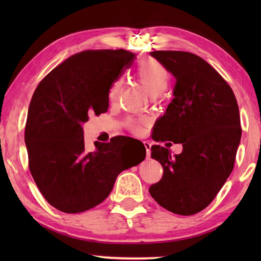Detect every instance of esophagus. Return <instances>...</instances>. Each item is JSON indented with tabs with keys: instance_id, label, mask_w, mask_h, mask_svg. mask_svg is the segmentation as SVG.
<instances>
[{
	"instance_id": "34e87169",
	"label": "esophagus",
	"mask_w": 261,
	"mask_h": 261,
	"mask_svg": "<svg viewBox=\"0 0 261 261\" xmlns=\"http://www.w3.org/2000/svg\"><path fill=\"white\" fill-rule=\"evenodd\" d=\"M143 146L146 148V153L147 157H150V149H151V145L148 141H143Z\"/></svg>"
}]
</instances>
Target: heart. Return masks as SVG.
<instances>
[{
  "label": "heart",
  "mask_w": 261,
  "mask_h": 261,
  "mask_svg": "<svg viewBox=\"0 0 261 261\" xmlns=\"http://www.w3.org/2000/svg\"><path fill=\"white\" fill-rule=\"evenodd\" d=\"M136 74L141 85L145 87V90L150 95H159L160 93H163L166 90V87L168 86L170 81L168 69L157 59L153 58L143 59L142 62H140L137 67ZM119 88V83H115L110 88L109 98L111 101H113L118 95ZM143 123H145L143 120L129 119L126 121V126L134 134H140L143 129Z\"/></svg>",
  "instance_id": "heart-1"
}]
</instances>
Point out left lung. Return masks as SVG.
Masks as SVG:
<instances>
[{"mask_svg":"<svg viewBox=\"0 0 261 261\" xmlns=\"http://www.w3.org/2000/svg\"><path fill=\"white\" fill-rule=\"evenodd\" d=\"M150 54L176 77L174 98L157 121L153 140L181 143L182 151L173 156L168 148L151 147L164 174L149 193L170 212L193 215L208 206L234 167L242 132L239 108L230 85L197 55Z\"/></svg>","mask_w":261,"mask_h":261,"instance_id":"8db88e82","label":"left lung"}]
</instances>
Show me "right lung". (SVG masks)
I'll use <instances>...</instances> for the list:
<instances>
[{
	"mask_svg": "<svg viewBox=\"0 0 261 261\" xmlns=\"http://www.w3.org/2000/svg\"><path fill=\"white\" fill-rule=\"evenodd\" d=\"M135 59L124 49L84 50L55 67L33 93L24 130L29 169L46 201L64 213L102 203L121 171L146 157V149L127 157L123 136L95 142L96 151L88 152L82 129L90 114L107 112L110 88Z\"/></svg>",
	"mask_w": 261,
	"mask_h": 261,
	"instance_id": "obj_1",
	"label": "right lung"
}]
</instances>
